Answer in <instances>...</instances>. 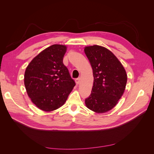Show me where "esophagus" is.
Wrapping results in <instances>:
<instances>
[{"label": "esophagus", "instance_id": "1", "mask_svg": "<svg viewBox=\"0 0 154 154\" xmlns=\"http://www.w3.org/2000/svg\"><path fill=\"white\" fill-rule=\"evenodd\" d=\"M76 84H79V83H80V78L76 79Z\"/></svg>", "mask_w": 154, "mask_h": 154}]
</instances>
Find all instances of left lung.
<instances>
[{
	"label": "left lung",
	"mask_w": 154,
	"mask_h": 154,
	"mask_svg": "<svg viewBox=\"0 0 154 154\" xmlns=\"http://www.w3.org/2000/svg\"><path fill=\"white\" fill-rule=\"evenodd\" d=\"M84 51L94 76L91 94L85 99V105L95 112H106L114 108L122 96L127 73L122 63L106 48L94 45L85 47Z\"/></svg>",
	"instance_id": "1"
}]
</instances>
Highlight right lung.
Returning a JSON list of instances; mask_svg holds the SVG:
<instances>
[{"mask_svg": "<svg viewBox=\"0 0 154 154\" xmlns=\"http://www.w3.org/2000/svg\"><path fill=\"white\" fill-rule=\"evenodd\" d=\"M66 51L63 45H51L32 59L26 69L27 93L41 110L50 112L62 106L76 85L63 63Z\"/></svg>", "mask_w": 154, "mask_h": 154, "instance_id": "add662e5", "label": "right lung"}]
</instances>
